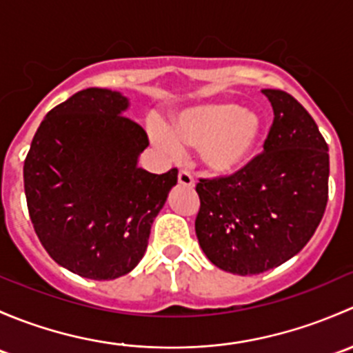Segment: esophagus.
Instances as JSON below:
<instances>
[{
    "mask_svg": "<svg viewBox=\"0 0 353 353\" xmlns=\"http://www.w3.org/2000/svg\"><path fill=\"white\" fill-rule=\"evenodd\" d=\"M177 181H179L181 186H184V188H194V179H193V176H191L190 172H186V170H181L179 176H177Z\"/></svg>",
    "mask_w": 353,
    "mask_h": 353,
    "instance_id": "34e87169",
    "label": "esophagus"
}]
</instances>
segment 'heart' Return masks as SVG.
Wrapping results in <instances>:
<instances>
[{
  "label": "heart",
  "instance_id": "b5f03b06",
  "mask_svg": "<svg viewBox=\"0 0 353 353\" xmlns=\"http://www.w3.org/2000/svg\"><path fill=\"white\" fill-rule=\"evenodd\" d=\"M259 134V117L234 102H210L183 110L172 130L152 126L154 140L170 154H181L183 147L198 148L203 167L213 176L239 172L254 154Z\"/></svg>",
  "mask_w": 353,
  "mask_h": 353
}]
</instances>
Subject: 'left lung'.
I'll use <instances>...</instances> for the list:
<instances>
[{
    "label": "left lung",
    "mask_w": 353,
    "mask_h": 353,
    "mask_svg": "<svg viewBox=\"0 0 353 353\" xmlns=\"http://www.w3.org/2000/svg\"><path fill=\"white\" fill-rule=\"evenodd\" d=\"M273 124L263 154L230 177L201 179L194 222L206 258L234 275H259L294 258L328 203L330 155L318 124L292 95L265 88Z\"/></svg>",
    "instance_id": "1"
}]
</instances>
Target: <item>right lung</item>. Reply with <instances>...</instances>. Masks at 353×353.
I'll return each mask as SVG.
<instances>
[{
  "mask_svg": "<svg viewBox=\"0 0 353 353\" xmlns=\"http://www.w3.org/2000/svg\"><path fill=\"white\" fill-rule=\"evenodd\" d=\"M130 99L87 88L46 114L23 163L35 234L74 275L114 280L143 258L152 223L177 184V169L138 167L143 128L124 116Z\"/></svg>",
  "mask_w": 353,
  "mask_h": 353,
  "instance_id": "obj_1",
  "label": "right lung"
}]
</instances>
